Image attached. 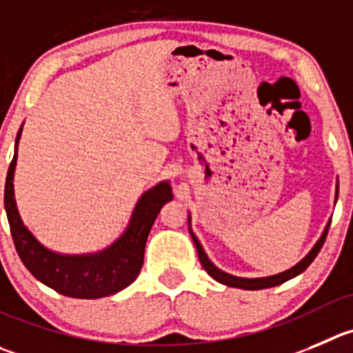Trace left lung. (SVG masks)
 <instances>
[{
	"label": "left lung",
	"instance_id": "left-lung-1",
	"mask_svg": "<svg viewBox=\"0 0 353 353\" xmlns=\"http://www.w3.org/2000/svg\"><path fill=\"white\" fill-rule=\"evenodd\" d=\"M327 232H329V225H327V228H325L324 235L321 236V240H319V242L315 243V247L310 251V254L306 256V258L303 259L301 263H298V265H296L294 268L288 270V272H284V273H279V275L266 276V279H240V276H233V275H228V273L221 272V270L216 268V266H214L212 263L209 261L207 254H205V252H203L202 245H200L199 239H196V236L193 235V233H192V239H193V243H195V247H196V252H199L200 263H202V266H203V268H205V272L209 273L210 276H212L214 281L221 282V284H225V285H230V288H239V289H247V291H254V289L275 288V285L284 284L285 281H289V279H292V276H296V275H299V273H301V272H305V270L312 265V261H314V259L317 258L319 251H321L322 245H324V242H325V236H327Z\"/></svg>",
	"mask_w": 353,
	"mask_h": 353
}]
</instances>
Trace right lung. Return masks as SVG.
Here are the masks:
<instances>
[{"instance_id":"add662e5","label":"right lung","mask_w":353,"mask_h":353,"mask_svg":"<svg viewBox=\"0 0 353 353\" xmlns=\"http://www.w3.org/2000/svg\"><path fill=\"white\" fill-rule=\"evenodd\" d=\"M21 137V130H19ZM17 151L10 161L5 183V209L19 258L34 279L69 298L95 299L114 294L136 281L144 263L148 235L163 203L172 200L169 183L146 192L137 203L125 235L101 254L61 256L48 251L22 225L13 199V170Z\"/></svg>"}]
</instances>
